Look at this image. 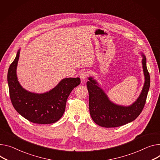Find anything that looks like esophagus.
Instances as JSON below:
<instances>
[{
	"label": "esophagus",
	"mask_w": 160,
	"mask_h": 160,
	"mask_svg": "<svg viewBox=\"0 0 160 160\" xmlns=\"http://www.w3.org/2000/svg\"><path fill=\"white\" fill-rule=\"evenodd\" d=\"M89 76V73L87 71H81L80 72V78L82 79H87Z\"/></svg>",
	"instance_id": "esophagus-1"
}]
</instances>
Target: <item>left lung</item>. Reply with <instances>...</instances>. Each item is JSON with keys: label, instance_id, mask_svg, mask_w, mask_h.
Masks as SVG:
<instances>
[{"label": "left lung", "instance_id": "8db88e82", "mask_svg": "<svg viewBox=\"0 0 160 160\" xmlns=\"http://www.w3.org/2000/svg\"><path fill=\"white\" fill-rule=\"evenodd\" d=\"M145 83L138 99L129 106L115 104L109 100L104 91L98 87L92 78H89L87 88L89 93V109L93 120L104 128H116L136 119L144 108L150 87V75L146 66V58L142 55Z\"/></svg>", "mask_w": 160, "mask_h": 160}]
</instances>
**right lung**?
<instances>
[{
  "instance_id": "right-lung-1",
  "label": "right lung",
  "mask_w": 160,
  "mask_h": 160,
  "mask_svg": "<svg viewBox=\"0 0 160 160\" xmlns=\"http://www.w3.org/2000/svg\"><path fill=\"white\" fill-rule=\"evenodd\" d=\"M20 52L10 65L8 72L9 96L16 111L36 124H52L63 116L68 97L81 82L79 78H65L48 92L38 94L24 90L18 81L17 67Z\"/></svg>"
}]
</instances>
